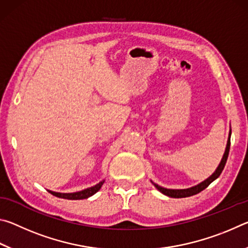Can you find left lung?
<instances>
[{
  "mask_svg": "<svg viewBox=\"0 0 248 248\" xmlns=\"http://www.w3.org/2000/svg\"><path fill=\"white\" fill-rule=\"evenodd\" d=\"M230 139H231V130L229 132V138H228V142H226V148L224 151V154H223V156H222L219 166L217 167V170L213 171V174L211 176H209L207 179H204L203 182H201L200 184L196 185V186H192L190 188H186V189H169V188H164V187L159 186V185H157V184L153 183L152 180H151V182H152L154 187L156 188L159 192H162L163 195H165L167 197H170V198H186V197H190V196L199 194L200 191L205 189V188H207L209 185L213 182V180H216L221 175L222 170H223L224 166H225L226 159H228V156H229L230 144H231Z\"/></svg>",
  "mask_w": 248,
  "mask_h": 248,
  "instance_id": "1",
  "label": "left lung"
}]
</instances>
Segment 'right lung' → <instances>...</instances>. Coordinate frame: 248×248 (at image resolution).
<instances>
[{
  "instance_id": "add662e5",
  "label": "right lung",
  "mask_w": 248,
  "mask_h": 248,
  "mask_svg": "<svg viewBox=\"0 0 248 248\" xmlns=\"http://www.w3.org/2000/svg\"><path fill=\"white\" fill-rule=\"evenodd\" d=\"M105 182V179L100 180L98 184L94 185V186L86 188V189H83L81 191H77V192H57V191H52V190H48L50 194L58 197V198H63V199H69V200H79V199H87L90 198L91 196L95 195L100 188H102L103 184Z\"/></svg>"
}]
</instances>
